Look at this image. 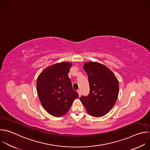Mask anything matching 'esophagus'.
Segmentation results:
<instances>
[{
    "label": "esophagus",
    "mask_w": 150,
    "mask_h": 150,
    "mask_svg": "<svg viewBox=\"0 0 150 150\" xmlns=\"http://www.w3.org/2000/svg\"><path fill=\"white\" fill-rule=\"evenodd\" d=\"M77 93L79 94V96L80 97L81 96V91H80V90H77Z\"/></svg>",
    "instance_id": "esophagus-1"
}]
</instances>
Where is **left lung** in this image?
I'll return each mask as SVG.
<instances>
[{
	"mask_svg": "<svg viewBox=\"0 0 150 150\" xmlns=\"http://www.w3.org/2000/svg\"><path fill=\"white\" fill-rule=\"evenodd\" d=\"M83 68L88 75L90 94L80 100L88 114L101 117L114 106L119 95V82L113 72L103 64L90 62L83 63Z\"/></svg>",
	"mask_w": 150,
	"mask_h": 150,
	"instance_id": "left-lung-1",
	"label": "left lung"
}]
</instances>
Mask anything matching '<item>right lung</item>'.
<instances>
[{"label": "right lung", "mask_w": 150, "mask_h": 150, "mask_svg": "<svg viewBox=\"0 0 150 150\" xmlns=\"http://www.w3.org/2000/svg\"><path fill=\"white\" fill-rule=\"evenodd\" d=\"M72 63L62 62L45 68L37 79V91L43 108L51 115L61 117L71 108L78 94L68 77Z\"/></svg>", "instance_id": "1"}]
</instances>
